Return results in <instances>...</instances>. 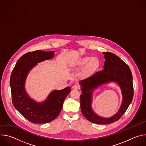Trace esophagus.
<instances>
[{
  "label": "esophagus",
  "mask_w": 146,
  "mask_h": 146,
  "mask_svg": "<svg viewBox=\"0 0 146 146\" xmlns=\"http://www.w3.org/2000/svg\"><path fill=\"white\" fill-rule=\"evenodd\" d=\"M72 88L73 89V90H78L79 88H80V86L78 85V84H75L74 86H73V87H72Z\"/></svg>",
  "instance_id": "obj_1"
}]
</instances>
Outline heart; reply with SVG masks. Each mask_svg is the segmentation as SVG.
Listing matches in <instances>:
<instances>
[{"mask_svg": "<svg viewBox=\"0 0 146 146\" xmlns=\"http://www.w3.org/2000/svg\"><path fill=\"white\" fill-rule=\"evenodd\" d=\"M76 65L79 68L85 66V72L90 73L96 71L99 68L100 62L96 57L86 56L79 59L76 62Z\"/></svg>", "mask_w": 146, "mask_h": 146, "instance_id": "obj_1", "label": "heart"}]
</instances>
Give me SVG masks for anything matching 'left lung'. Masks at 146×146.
Instances as JSON below:
<instances>
[{
  "label": "left lung",
  "mask_w": 146,
  "mask_h": 146,
  "mask_svg": "<svg viewBox=\"0 0 146 146\" xmlns=\"http://www.w3.org/2000/svg\"><path fill=\"white\" fill-rule=\"evenodd\" d=\"M103 54L105 59L104 69L79 82L82 91L80 106L82 114L89 121L98 124H109L118 120L126 111L132 101L133 87L132 74L128 65L114 54L104 52ZM110 82L116 83L120 87L123 100L117 113L111 117L105 118L93 111L92 95L95 89Z\"/></svg>",
  "instance_id": "left-lung-1"
}]
</instances>
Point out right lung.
<instances>
[{
    "mask_svg": "<svg viewBox=\"0 0 146 146\" xmlns=\"http://www.w3.org/2000/svg\"><path fill=\"white\" fill-rule=\"evenodd\" d=\"M55 51L36 50L23 55L17 61L10 80L12 102L14 108L33 123H48L57 117L64 102L70 92V87L52 91L47 99L37 102L28 94L25 82L29 72L37 64L53 58Z\"/></svg>",
    "mask_w": 146,
    "mask_h": 146,
    "instance_id": "right-lung-1",
    "label": "right lung"
}]
</instances>
